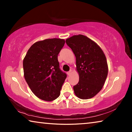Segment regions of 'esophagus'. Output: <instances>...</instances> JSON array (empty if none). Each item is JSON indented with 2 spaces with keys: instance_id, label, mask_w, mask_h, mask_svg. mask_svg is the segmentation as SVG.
Wrapping results in <instances>:
<instances>
[{
  "instance_id": "esophagus-1",
  "label": "esophagus",
  "mask_w": 132,
  "mask_h": 132,
  "mask_svg": "<svg viewBox=\"0 0 132 132\" xmlns=\"http://www.w3.org/2000/svg\"><path fill=\"white\" fill-rule=\"evenodd\" d=\"M71 73H72V70H70V71H68V73H67V74H68V75H70L71 74Z\"/></svg>"
}]
</instances>
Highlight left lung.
<instances>
[{
    "label": "left lung",
    "instance_id": "left-lung-1",
    "mask_svg": "<svg viewBox=\"0 0 132 132\" xmlns=\"http://www.w3.org/2000/svg\"><path fill=\"white\" fill-rule=\"evenodd\" d=\"M76 60L79 81L73 87L75 95L82 100L94 97L103 87L108 72L105 55L100 46L83 35H75L66 39Z\"/></svg>",
    "mask_w": 132,
    "mask_h": 132
}]
</instances>
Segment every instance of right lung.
<instances>
[{"instance_id": "right-lung-1", "label": "right lung", "mask_w": 132, "mask_h": 132, "mask_svg": "<svg viewBox=\"0 0 132 132\" xmlns=\"http://www.w3.org/2000/svg\"><path fill=\"white\" fill-rule=\"evenodd\" d=\"M63 39H46L32 45L23 59L24 76L29 87L39 99L53 101L59 97L66 74L61 70L57 55Z\"/></svg>"}]
</instances>
